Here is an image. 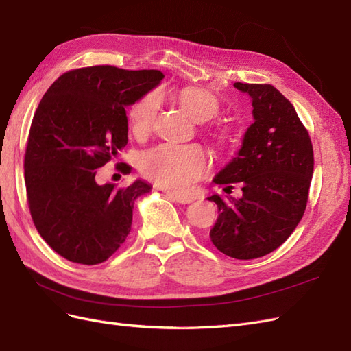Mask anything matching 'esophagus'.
Returning a JSON list of instances; mask_svg holds the SVG:
<instances>
[{
    "mask_svg": "<svg viewBox=\"0 0 351 351\" xmlns=\"http://www.w3.org/2000/svg\"><path fill=\"white\" fill-rule=\"evenodd\" d=\"M167 196L171 199V201L177 202V204H191L192 199L187 196H182V195H176V193H167Z\"/></svg>",
    "mask_w": 351,
    "mask_h": 351,
    "instance_id": "34e87169",
    "label": "esophagus"
}]
</instances>
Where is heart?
<instances>
[{
    "instance_id": "b5f03b06",
    "label": "heart",
    "mask_w": 351,
    "mask_h": 351,
    "mask_svg": "<svg viewBox=\"0 0 351 351\" xmlns=\"http://www.w3.org/2000/svg\"><path fill=\"white\" fill-rule=\"evenodd\" d=\"M184 110L197 122L214 118L220 110V101L213 93L187 87L178 96ZM162 97L158 90L140 97L128 112L131 131L138 137L147 136L154 130ZM208 156L201 146L159 145L141 156L140 169L149 180L168 192L187 191L208 171Z\"/></svg>"
}]
</instances>
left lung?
I'll use <instances>...</instances> for the list:
<instances>
[{
    "label": "left lung",
    "mask_w": 351,
    "mask_h": 351,
    "mask_svg": "<svg viewBox=\"0 0 351 351\" xmlns=\"http://www.w3.org/2000/svg\"><path fill=\"white\" fill-rule=\"evenodd\" d=\"M252 100L254 124L214 183L242 186V197L213 195L219 219L210 232L217 250L236 260L267 255L295 230L306 211L315 158L308 131L292 103L270 84L234 82Z\"/></svg>",
    "instance_id": "8db88e82"
}]
</instances>
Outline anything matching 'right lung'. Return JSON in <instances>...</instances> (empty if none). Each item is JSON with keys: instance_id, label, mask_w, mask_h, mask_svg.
Instances as JSON below:
<instances>
[{"instance_id": "right-lung-1", "label": "right lung", "mask_w": 351, "mask_h": 351, "mask_svg": "<svg viewBox=\"0 0 351 351\" xmlns=\"http://www.w3.org/2000/svg\"><path fill=\"white\" fill-rule=\"evenodd\" d=\"M162 78L155 69L90 66L64 72L43 96L27 137L25 184L38 233L63 258L93 266L127 239L134 201L150 186L97 184L96 174L128 143L125 108Z\"/></svg>"}]
</instances>
